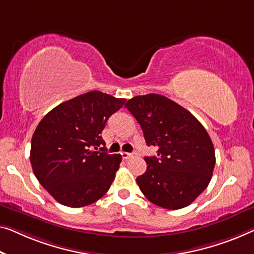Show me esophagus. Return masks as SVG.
<instances>
[{"instance_id":"1","label":"esophagus","mask_w":254,"mask_h":254,"mask_svg":"<svg viewBox=\"0 0 254 254\" xmlns=\"http://www.w3.org/2000/svg\"><path fill=\"white\" fill-rule=\"evenodd\" d=\"M121 155H122V157L124 160H128V158L133 157L135 153H127V151H121Z\"/></svg>"}]
</instances>
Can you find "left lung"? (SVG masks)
<instances>
[{"label": "left lung", "mask_w": 254, "mask_h": 254, "mask_svg": "<svg viewBox=\"0 0 254 254\" xmlns=\"http://www.w3.org/2000/svg\"><path fill=\"white\" fill-rule=\"evenodd\" d=\"M126 108L141 127L147 146L157 148L146 156L147 170L137 184L151 203L168 210L188 206L211 181L214 147L199 121L161 94L137 96Z\"/></svg>", "instance_id": "obj_1"}]
</instances>
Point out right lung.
Instances as JSON below:
<instances>
[{
    "mask_svg": "<svg viewBox=\"0 0 254 254\" xmlns=\"http://www.w3.org/2000/svg\"><path fill=\"white\" fill-rule=\"evenodd\" d=\"M124 103L126 99L90 91L58 105L39 123L30 145V163L39 183L57 202L82 207L108 191L122 156L106 153L100 134Z\"/></svg>",
    "mask_w": 254,
    "mask_h": 254,
    "instance_id": "1",
    "label": "right lung"
}]
</instances>
